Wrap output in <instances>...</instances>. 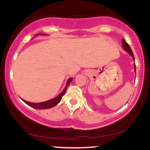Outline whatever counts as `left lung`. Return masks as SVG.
Returning a JSON list of instances; mask_svg holds the SVG:
<instances>
[{"label": "left lung", "mask_w": 150, "mask_h": 150, "mask_svg": "<svg viewBox=\"0 0 150 150\" xmlns=\"http://www.w3.org/2000/svg\"><path fill=\"white\" fill-rule=\"evenodd\" d=\"M122 47H123V48L125 49V51H126L128 54H131V56L132 57V58L134 59V55L132 52V50H131V48H130L129 45L126 43V41L125 40V39H122ZM134 69H135V71H136V65H135V67H134Z\"/></svg>", "instance_id": "obj_1"}]
</instances>
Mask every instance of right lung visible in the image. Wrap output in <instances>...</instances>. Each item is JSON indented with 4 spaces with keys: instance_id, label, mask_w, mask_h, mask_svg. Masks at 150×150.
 I'll return each instance as SVG.
<instances>
[{
    "instance_id": "obj_1",
    "label": "right lung",
    "mask_w": 150,
    "mask_h": 150,
    "mask_svg": "<svg viewBox=\"0 0 150 150\" xmlns=\"http://www.w3.org/2000/svg\"><path fill=\"white\" fill-rule=\"evenodd\" d=\"M71 81H72V78H69V79L67 81V85H66L65 88H64V91H63L59 95H58L57 97L54 98V99H51V100L46 101V102H41V103H32V102H27V101L23 100V99H22V100H23L24 102H25V103L28 104V105L33 107V108L40 109V110H44V109L51 108V107H54V106L57 105V104H58L60 101H61L62 98V96H64V93L66 92V90H67V88L68 85L70 83Z\"/></svg>"
}]
</instances>
